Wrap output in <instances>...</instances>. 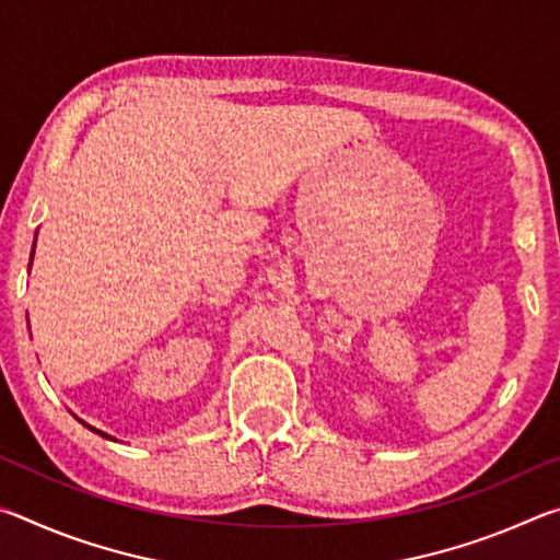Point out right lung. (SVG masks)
I'll return each instance as SVG.
<instances>
[{
	"mask_svg": "<svg viewBox=\"0 0 560 560\" xmlns=\"http://www.w3.org/2000/svg\"><path fill=\"white\" fill-rule=\"evenodd\" d=\"M34 244H36V242H34ZM32 257H34V252H32ZM30 267H32V259H30ZM91 430H93V428H91ZM93 432H98V434H103L101 430H93ZM103 438H108V434H103ZM108 440H110V438H108Z\"/></svg>",
	"mask_w": 560,
	"mask_h": 560,
	"instance_id": "add662e5",
	"label": "right lung"
}]
</instances>
